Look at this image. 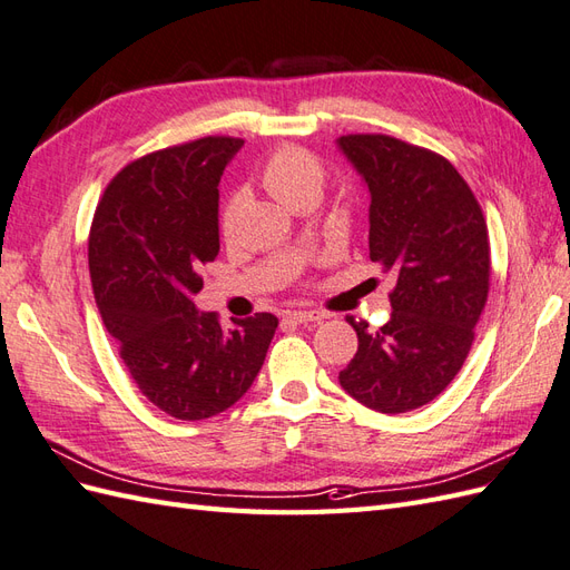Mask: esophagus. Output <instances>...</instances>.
Segmentation results:
<instances>
[{"instance_id": "34e87169", "label": "esophagus", "mask_w": 570, "mask_h": 570, "mask_svg": "<svg viewBox=\"0 0 570 570\" xmlns=\"http://www.w3.org/2000/svg\"><path fill=\"white\" fill-rule=\"evenodd\" d=\"M327 315L320 313V311H294L288 313L286 320H291V323L296 325H305V323H320V320H325Z\"/></svg>"}]
</instances>
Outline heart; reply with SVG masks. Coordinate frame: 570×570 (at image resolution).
Segmentation results:
<instances>
[{
    "instance_id": "b5f03b06",
    "label": "heart",
    "mask_w": 570,
    "mask_h": 570,
    "mask_svg": "<svg viewBox=\"0 0 570 570\" xmlns=\"http://www.w3.org/2000/svg\"><path fill=\"white\" fill-rule=\"evenodd\" d=\"M259 180L269 193L286 204L288 209L298 212L305 204H317L325 187V164L317 154L303 149V146L286 144L274 149L259 168ZM245 209V195L230 193L218 214V228L222 236L230 238L238 228Z\"/></svg>"
}]
</instances>
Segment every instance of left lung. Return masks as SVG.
<instances>
[{
  "label": "left lung",
  "instance_id": "1",
  "mask_svg": "<svg viewBox=\"0 0 570 570\" xmlns=\"http://www.w3.org/2000/svg\"><path fill=\"white\" fill-rule=\"evenodd\" d=\"M340 149L371 193V259L395 272L390 320L346 317L358 352L340 385L383 414L429 404L452 383L489 298L484 212L448 158L387 135H346Z\"/></svg>",
  "mask_w": 570,
  "mask_h": 570
}]
</instances>
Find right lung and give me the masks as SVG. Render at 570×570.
Returning <instances> with one entry per match:
<instances>
[{
  "label": "right lung",
  "instance_id": "1",
  "mask_svg": "<svg viewBox=\"0 0 570 570\" xmlns=\"http://www.w3.org/2000/svg\"><path fill=\"white\" fill-rule=\"evenodd\" d=\"M243 146L202 137L127 164L89 233L96 305L141 395L180 421L226 412L250 390L276 332L272 313H199L202 265L218 255V180Z\"/></svg>",
  "mask_w": 570,
  "mask_h": 570
}]
</instances>
